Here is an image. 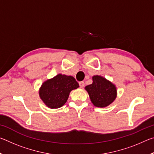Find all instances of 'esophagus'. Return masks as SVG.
<instances>
[{
	"mask_svg": "<svg viewBox=\"0 0 154 154\" xmlns=\"http://www.w3.org/2000/svg\"><path fill=\"white\" fill-rule=\"evenodd\" d=\"M79 84L80 88H83L85 85V83H84V82H79Z\"/></svg>",
	"mask_w": 154,
	"mask_h": 154,
	"instance_id": "34e87169",
	"label": "esophagus"
}]
</instances>
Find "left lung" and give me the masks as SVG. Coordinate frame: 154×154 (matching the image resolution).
<instances>
[{"label": "left lung", "instance_id": "left-lung-1", "mask_svg": "<svg viewBox=\"0 0 154 154\" xmlns=\"http://www.w3.org/2000/svg\"><path fill=\"white\" fill-rule=\"evenodd\" d=\"M93 83L85 86L93 105L97 107H106L113 102L117 96L116 85L103 77L94 75Z\"/></svg>", "mask_w": 154, "mask_h": 154}]
</instances>
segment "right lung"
<instances>
[{
    "label": "right lung",
    "instance_id": "obj_1",
    "mask_svg": "<svg viewBox=\"0 0 154 154\" xmlns=\"http://www.w3.org/2000/svg\"><path fill=\"white\" fill-rule=\"evenodd\" d=\"M79 87V83L73 77L58 74L43 83L39 96L47 106L58 109L66 103L70 92Z\"/></svg>",
    "mask_w": 154,
    "mask_h": 154
}]
</instances>
